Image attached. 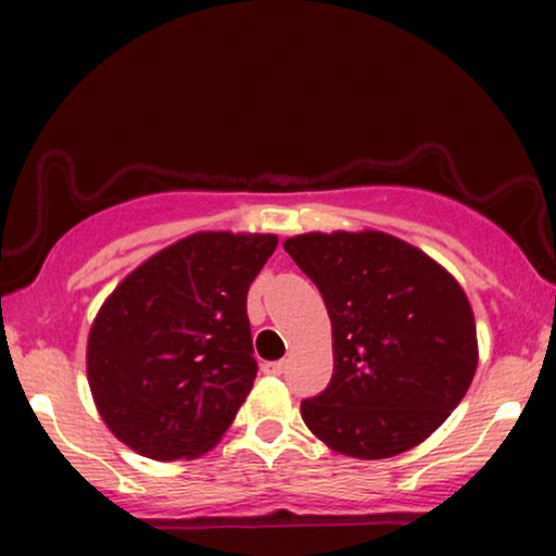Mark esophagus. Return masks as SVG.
Listing matches in <instances>:
<instances>
[{
  "label": "esophagus",
  "instance_id": "1",
  "mask_svg": "<svg viewBox=\"0 0 556 556\" xmlns=\"http://www.w3.org/2000/svg\"><path fill=\"white\" fill-rule=\"evenodd\" d=\"M261 369L265 371V375H273V377L283 375V371H286V362H265Z\"/></svg>",
  "mask_w": 556,
  "mask_h": 556
}]
</instances>
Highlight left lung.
Wrapping results in <instances>:
<instances>
[{
  "label": "left lung",
  "mask_w": 556,
  "mask_h": 556,
  "mask_svg": "<svg viewBox=\"0 0 556 556\" xmlns=\"http://www.w3.org/2000/svg\"><path fill=\"white\" fill-rule=\"evenodd\" d=\"M331 318L333 375L301 402L314 435L349 458H392L430 438L478 367L468 295L420 248L379 230L283 242Z\"/></svg>",
  "instance_id": "left-lung-1"
}]
</instances>
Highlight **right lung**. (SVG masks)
I'll return each instance as SVG.
<instances>
[{
    "label": "right lung",
    "mask_w": 556,
    "mask_h": 556,
    "mask_svg": "<svg viewBox=\"0 0 556 556\" xmlns=\"http://www.w3.org/2000/svg\"><path fill=\"white\" fill-rule=\"evenodd\" d=\"M276 235L194 232L128 273L88 333V384L121 443L151 460L200 458L230 428L257 364L248 288Z\"/></svg>",
    "instance_id": "obj_1"
}]
</instances>
